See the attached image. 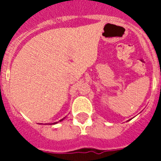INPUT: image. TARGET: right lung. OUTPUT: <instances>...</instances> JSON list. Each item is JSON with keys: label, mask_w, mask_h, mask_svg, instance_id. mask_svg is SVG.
<instances>
[{"label": "right lung", "mask_w": 161, "mask_h": 161, "mask_svg": "<svg viewBox=\"0 0 161 161\" xmlns=\"http://www.w3.org/2000/svg\"><path fill=\"white\" fill-rule=\"evenodd\" d=\"M64 119H64H60V120L59 121V122H61V121H63ZM59 122H55V123H52V124H50V125H53V124H56V123H59Z\"/></svg>", "instance_id": "add662e5"}]
</instances>
